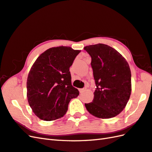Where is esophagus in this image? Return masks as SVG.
I'll list each match as a JSON object with an SVG mask.
<instances>
[{"label":"esophagus","mask_w":152,"mask_h":152,"mask_svg":"<svg viewBox=\"0 0 152 152\" xmlns=\"http://www.w3.org/2000/svg\"><path fill=\"white\" fill-rule=\"evenodd\" d=\"M85 90H86V88H80V89H79V91H80V93L83 92Z\"/></svg>","instance_id":"esophagus-1"}]
</instances>
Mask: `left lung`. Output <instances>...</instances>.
<instances>
[{"mask_svg":"<svg viewBox=\"0 0 152 152\" xmlns=\"http://www.w3.org/2000/svg\"><path fill=\"white\" fill-rule=\"evenodd\" d=\"M96 85L92 102L85 105L99 118H114L123 111L131 94V71L128 62L115 49L105 44L88 45Z\"/></svg>","mask_w":152,"mask_h":152,"instance_id":"8db88e82","label":"left lung"}]
</instances>
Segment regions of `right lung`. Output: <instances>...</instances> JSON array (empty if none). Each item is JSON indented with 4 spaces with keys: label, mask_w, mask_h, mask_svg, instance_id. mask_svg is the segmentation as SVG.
Instances as JSON below:
<instances>
[{
    "label": "right lung",
    "mask_w": 152,
    "mask_h": 152,
    "mask_svg": "<svg viewBox=\"0 0 152 152\" xmlns=\"http://www.w3.org/2000/svg\"><path fill=\"white\" fill-rule=\"evenodd\" d=\"M80 52L71 47L52 48L33 65L27 80V97L38 118L44 121L61 118L71 99L79 95L72 85L69 68Z\"/></svg>",
    "instance_id": "obj_1"
}]
</instances>
